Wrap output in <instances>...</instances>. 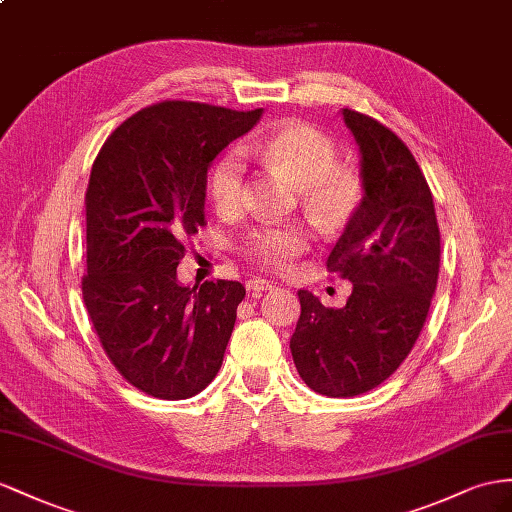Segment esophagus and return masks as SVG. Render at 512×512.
I'll return each instance as SVG.
<instances>
[{
  "label": "esophagus",
  "instance_id": "34e87169",
  "mask_svg": "<svg viewBox=\"0 0 512 512\" xmlns=\"http://www.w3.org/2000/svg\"><path fill=\"white\" fill-rule=\"evenodd\" d=\"M246 287H248V292H264V290H272L274 285L270 281H266V279L255 277V279H248L246 281Z\"/></svg>",
  "mask_w": 512,
  "mask_h": 512
}]
</instances>
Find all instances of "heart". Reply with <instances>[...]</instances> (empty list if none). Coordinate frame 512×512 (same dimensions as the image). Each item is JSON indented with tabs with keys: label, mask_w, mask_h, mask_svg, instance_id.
<instances>
[{
	"label": "heart",
	"mask_w": 512,
	"mask_h": 512,
	"mask_svg": "<svg viewBox=\"0 0 512 512\" xmlns=\"http://www.w3.org/2000/svg\"><path fill=\"white\" fill-rule=\"evenodd\" d=\"M253 153L298 188L300 203L322 227L337 229L361 203V179L337 166L335 144L307 123L290 121L253 144ZM209 194L220 212H238L246 194V166L238 151L220 157L209 175ZM311 244V231L298 222L261 225L242 240V253L268 270H290Z\"/></svg>",
	"instance_id": "1"
}]
</instances>
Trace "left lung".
<instances>
[{"mask_svg": "<svg viewBox=\"0 0 512 512\" xmlns=\"http://www.w3.org/2000/svg\"><path fill=\"white\" fill-rule=\"evenodd\" d=\"M342 116L361 153L363 199L326 268L352 294L335 309L300 290L290 339L300 378L329 398L361 396L400 368L426 322L441 255L435 203L409 147L372 116Z\"/></svg>", "mask_w": 512, "mask_h": 512, "instance_id": "left-lung-1", "label": "left lung"}]
</instances>
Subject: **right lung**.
Returning a JSON list of instances; mask_svg holds the SVG:
<instances>
[{
    "instance_id": "1",
    "label": "right lung",
    "mask_w": 512,
    "mask_h": 512,
    "mask_svg": "<svg viewBox=\"0 0 512 512\" xmlns=\"http://www.w3.org/2000/svg\"><path fill=\"white\" fill-rule=\"evenodd\" d=\"M261 114L157 103L116 127L90 170L84 305L114 368L153 398H192L222 365L244 285L196 290L177 266L205 225L209 164Z\"/></svg>"
}]
</instances>
